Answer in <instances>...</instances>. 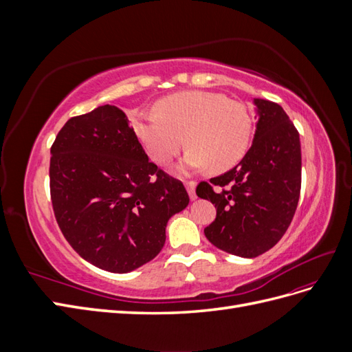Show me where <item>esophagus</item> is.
I'll use <instances>...</instances> for the list:
<instances>
[{"label":"esophagus","instance_id":"obj_1","mask_svg":"<svg viewBox=\"0 0 352 352\" xmlns=\"http://www.w3.org/2000/svg\"><path fill=\"white\" fill-rule=\"evenodd\" d=\"M185 186H186V190H188V194H189V198L190 199H195L197 198V194H195L197 184L194 182V180H189V182L185 184Z\"/></svg>","mask_w":352,"mask_h":352}]
</instances>
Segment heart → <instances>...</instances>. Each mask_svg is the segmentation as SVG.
<instances>
[{"label": "heart", "instance_id": "1", "mask_svg": "<svg viewBox=\"0 0 352 352\" xmlns=\"http://www.w3.org/2000/svg\"><path fill=\"white\" fill-rule=\"evenodd\" d=\"M155 113H141L133 120V132L146 154L158 164H168L190 146L179 172L186 173L210 166L226 172L247 154L252 120L242 102L211 91H184L160 100Z\"/></svg>", "mask_w": 352, "mask_h": 352}]
</instances>
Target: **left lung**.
I'll use <instances>...</instances> for the list:
<instances>
[{
	"label": "left lung",
	"mask_w": 352,
	"mask_h": 352,
	"mask_svg": "<svg viewBox=\"0 0 352 352\" xmlns=\"http://www.w3.org/2000/svg\"><path fill=\"white\" fill-rule=\"evenodd\" d=\"M258 116L252 145L229 172L201 182L197 195L217 207L204 229L221 251L254 258L269 251L289 228L301 190L300 133L279 104L254 98ZM222 190L214 193L212 185Z\"/></svg>",
	"instance_id": "left-lung-1"
}]
</instances>
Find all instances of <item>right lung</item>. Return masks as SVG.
<instances>
[{"instance_id": "add662e5", "label": "right lung", "mask_w": 352, "mask_h": 352, "mask_svg": "<svg viewBox=\"0 0 352 352\" xmlns=\"http://www.w3.org/2000/svg\"><path fill=\"white\" fill-rule=\"evenodd\" d=\"M50 189L63 235L83 260L111 273L151 261L168 219L189 204L182 182L148 160L116 105L72 117L51 146Z\"/></svg>"}]
</instances>
